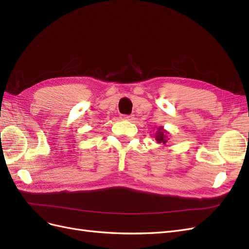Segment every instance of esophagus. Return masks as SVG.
Returning a JSON list of instances; mask_svg holds the SVG:
<instances>
[{
    "label": "esophagus",
    "mask_w": 249,
    "mask_h": 249,
    "mask_svg": "<svg viewBox=\"0 0 249 249\" xmlns=\"http://www.w3.org/2000/svg\"><path fill=\"white\" fill-rule=\"evenodd\" d=\"M122 119H124V120H134L135 116L133 114H131V115H123Z\"/></svg>",
    "instance_id": "1"
}]
</instances>
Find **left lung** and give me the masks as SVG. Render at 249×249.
<instances>
[{"label":"left lung","instance_id":"1","mask_svg":"<svg viewBox=\"0 0 249 249\" xmlns=\"http://www.w3.org/2000/svg\"><path fill=\"white\" fill-rule=\"evenodd\" d=\"M169 133L164 130L163 126H159L156 131V134H155V138H156V141L158 143H160V144H163V145H166L167 142L169 140Z\"/></svg>","mask_w":249,"mask_h":249}]
</instances>
